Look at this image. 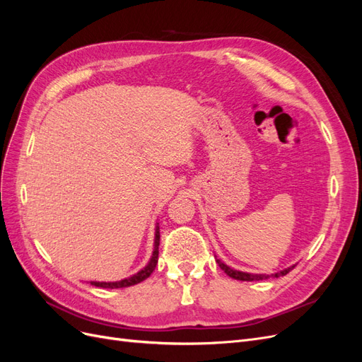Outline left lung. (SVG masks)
Instances as JSON below:
<instances>
[{
	"label": "left lung",
	"mask_w": 362,
	"mask_h": 362,
	"mask_svg": "<svg viewBox=\"0 0 362 362\" xmlns=\"http://www.w3.org/2000/svg\"><path fill=\"white\" fill-rule=\"evenodd\" d=\"M217 264H218V267H221L228 276H231V278H234V279H238V281H262V279H267V278H270V275H250V273H243V272H238V270H233L231 267H228L226 264H223V262H221L217 259ZM293 267H290V269H287V270H282L281 273H275V275H272V276H284V275H287V273L291 270Z\"/></svg>",
	"instance_id": "obj_1"
}]
</instances>
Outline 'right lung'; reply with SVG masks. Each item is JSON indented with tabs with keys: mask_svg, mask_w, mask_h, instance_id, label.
<instances>
[{
	"mask_svg": "<svg viewBox=\"0 0 362 362\" xmlns=\"http://www.w3.org/2000/svg\"><path fill=\"white\" fill-rule=\"evenodd\" d=\"M158 245H160V229L157 226L154 252H152V258L149 261V264L144 270H140L139 273H136L134 276H131V278L124 279V281H119V282H92V286L103 287V288H124V287H129V286H136V284L145 281L146 278L151 276V273L156 270V266L158 262Z\"/></svg>",
	"mask_w": 362,
	"mask_h": 362,
	"instance_id": "right-lung-1",
	"label": "right lung"
}]
</instances>
